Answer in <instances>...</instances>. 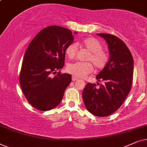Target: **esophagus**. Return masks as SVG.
I'll use <instances>...</instances> for the list:
<instances>
[{
    "label": "esophagus",
    "instance_id": "1",
    "mask_svg": "<svg viewBox=\"0 0 147 147\" xmlns=\"http://www.w3.org/2000/svg\"><path fill=\"white\" fill-rule=\"evenodd\" d=\"M72 81H77L78 79H77V78H76V77H73V76H72Z\"/></svg>",
    "mask_w": 147,
    "mask_h": 147
}]
</instances>
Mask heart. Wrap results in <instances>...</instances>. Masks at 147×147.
Returning a JSON list of instances; mask_svg holds the SVG:
<instances>
[{
    "instance_id": "1",
    "label": "heart",
    "mask_w": 147,
    "mask_h": 147,
    "mask_svg": "<svg viewBox=\"0 0 147 147\" xmlns=\"http://www.w3.org/2000/svg\"><path fill=\"white\" fill-rule=\"evenodd\" d=\"M78 44L89 51L86 57L87 61H91L98 70L103 69L109 62V55L103 50V46L98 40L95 38H86L79 40ZM77 46L75 43L70 44L66 49V53L68 58L73 59L77 53ZM67 71L75 77L81 78L91 73L93 67L89 62H77L68 64L66 68Z\"/></svg>"
}]
</instances>
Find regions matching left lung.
<instances>
[{
    "mask_svg": "<svg viewBox=\"0 0 147 147\" xmlns=\"http://www.w3.org/2000/svg\"><path fill=\"white\" fill-rule=\"evenodd\" d=\"M97 35L108 44L110 58L96 77L103 84L97 87L96 84L88 83L82 95L90 113L95 116L105 117L118 110L130 93L134 61L131 52L122 40L108 34Z\"/></svg>",
    "mask_w": 147,
    "mask_h": 147,
    "instance_id": "left-lung-1",
    "label": "left lung"
}]
</instances>
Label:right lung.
<instances>
[{
    "mask_svg": "<svg viewBox=\"0 0 147 147\" xmlns=\"http://www.w3.org/2000/svg\"><path fill=\"white\" fill-rule=\"evenodd\" d=\"M73 42L71 31L52 25L40 31L27 47L19 83L27 100L38 110L54 109L63 98L71 75H53L64 66L66 49Z\"/></svg>",
    "mask_w": 147,
    "mask_h": 147,
    "instance_id": "1",
    "label": "right lung"
}]
</instances>
